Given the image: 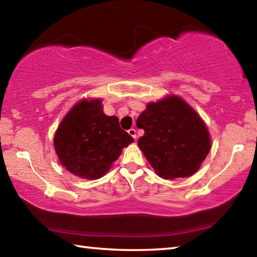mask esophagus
I'll return each mask as SVG.
<instances>
[{
	"instance_id": "34e87169",
	"label": "esophagus",
	"mask_w": 257,
	"mask_h": 257,
	"mask_svg": "<svg viewBox=\"0 0 257 257\" xmlns=\"http://www.w3.org/2000/svg\"><path fill=\"white\" fill-rule=\"evenodd\" d=\"M128 134L130 135V136H132L134 139H136L137 138V134H136V129H134V128H132V129H129L128 130Z\"/></svg>"
}]
</instances>
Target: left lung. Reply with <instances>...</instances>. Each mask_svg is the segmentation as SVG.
<instances>
[{
  "instance_id": "left-lung-1",
  "label": "left lung",
  "mask_w": 257,
  "mask_h": 257,
  "mask_svg": "<svg viewBox=\"0 0 257 257\" xmlns=\"http://www.w3.org/2000/svg\"><path fill=\"white\" fill-rule=\"evenodd\" d=\"M136 125L144 129L138 146L164 179L193 176L211 150V136L198 113L180 96L149 103Z\"/></svg>"
}]
</instances>
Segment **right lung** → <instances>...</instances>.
<instances>
[{"instance_id":"add662e5","label":"right lung","mask_w":257,"mask_h":257,"mask_svg":"<svg viewBox=\"0 0 257 257\" xmlns=\"http://www.w3.org/2000/svg\"><path fill=\"white\" fill-rule=\"evenodd\" d=\"M134 138L120 128L116 116L103 112L102 99H81L61 121L54 135L55 153L69 172L99 179L110 170Z\"/></svg>"}]
</instances>
